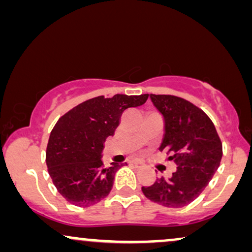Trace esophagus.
Returning a JSON list of instances; mask_svg holds the SVG:
<instances>
[{"label":"esophagus","mask_w":252,"mask_h":252,"mask_svg":"<svg viewBox=\"0 0 252 252\" xmlns=\"http://www.w3.org/2000/svg\"><path fill=\"white\" fill-rule=\"evenodd\" d=\"M130 164H133L134 166H136V167H141L143 165L142 163H141V161H136V160H132V161H130Z\"/></svg>","instance_id":"34e87169"}]
</instances>
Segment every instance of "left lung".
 I'll return each instance as SVG.
<instances>
[{
	"label": "left lung",
	"mask_w": 252,
	"mask_h": 252,
	"mask_svg": "<svg viewBox=\"0 0 252 252\" xmlns=\"http://www.w3.org/2000/svg\"><path fill=\"white\" fill-rule=\"evenodd\" d=\"M165 120V135L159 149L166 150L177 170L142 187L151 202L182 208L196 199L218 170L222 143L209 116L187 99L174 95H150Z\"/></svg>",
	"instance_id": "1"
}]
</instances>
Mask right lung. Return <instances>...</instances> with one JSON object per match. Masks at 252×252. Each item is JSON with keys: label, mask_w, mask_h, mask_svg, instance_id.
<instances>
[{"label": "right lung", "mask_w": 252, "mask_h": 252, "mask_svg": "<svg viewBox=\"0 0 252 252\" xmlns=\"http://www.w3.org/2000/svg\"><path fill=\"white\" fill-rule=\"evenodd\" d=\"M148 97V94L97 96L58 119L47 144L46 163L53 184L68 203L86 208L109 195L124 164L105 167L101 159L103 143L115 134L123 112L144 104Z\"/></svg>", "instance_id": "1"}]
</instances>
